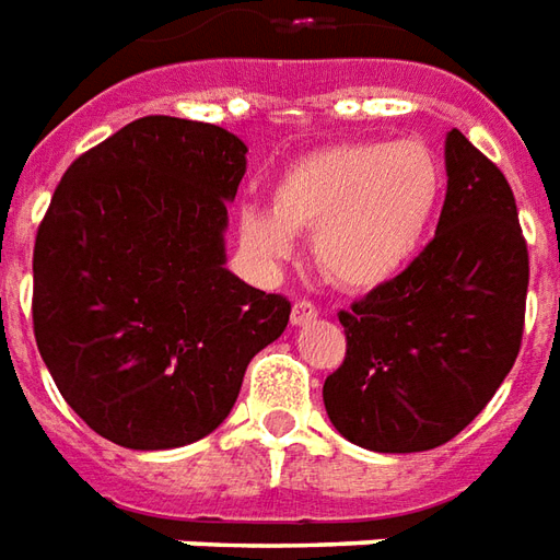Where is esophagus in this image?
<instances>
[{
    "mask_svg": "<svg viewBox=\"0 0 560 560\" xmlns=\"http://www.w3.org/2000/svg\"><path fill=\"white\" fill-rule=\"evenodd\" d=\"M316 307H313L311 301H295L292 304V325H307L316 319Z\"/></svg>",
    "mask_w": 560,
    "mask_h": 560,
    "instance_id": "34e87169",
    "label": "esophagus"
}]
</instances>
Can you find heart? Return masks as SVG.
<instances>
[{
	"instance_id": "b5f03b06",
	"label": "heart",
	"mask_w": 560,
	"mask_h": 560,
	"mask_svg": "<svg viewBox=\"0 0 560 560\" xmlns=\"http://www.w3.org/2000/svg\"><path fill=\"white\" fill-rule=\"evenodd\" d=\"M446 192V172L422 141H362L313 150L277 177L271 210L241 208L237 241L259 268L295 256L313 235L323 273L350 292H371L410 268Z\"/></svg>"
}]
</instances>
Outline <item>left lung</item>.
<instances>
[{"instance_id":"8db88e82","label":"left lung","mask_w":560,"mask_h":560,"mask_svg":"<svg viewBox=\"0 0 560 560\" xmlns=\"http://www.w3.org/2000/svg\"><path fill=\"white\" fill-rule=\"evenodd\" d=\"M446 177L434 241L340 311L347 359L323 400L362 450L443 446L482 413L522 347L527 244L513 189L458 129L446 135Z\"/></svg>"}]
</instances>
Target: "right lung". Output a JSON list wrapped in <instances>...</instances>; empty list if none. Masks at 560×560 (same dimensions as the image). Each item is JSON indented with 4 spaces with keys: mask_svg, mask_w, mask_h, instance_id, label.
Wrapping results in <instances>:
<instances>
[{
    "mask_svg": "<svg viewBox=\"0 0 560 560\" xmlns=\"http://www.w3.org/2000/svg\"><path fill=\"white\" fill-rule=\"evenodd\" d=\"M247 144L141 117L71 162L35 235L33 325L86 425L126 450H177L235 407L249 359L289 323L225 268Z\"/></svg>",
    "mask_w": 560,
    "mask_h": 560,
    "instance_id": "add662e5",
    "label": "right lung"
}]
</instances>
